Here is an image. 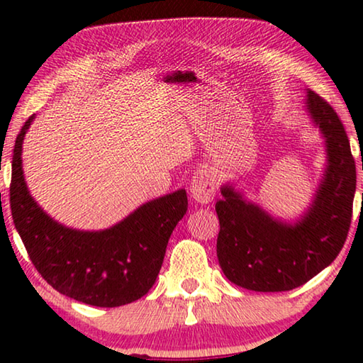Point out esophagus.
Listing matches in <instances>:
<instances>
[{"mask_svg": "<svg viewBox=\"0 0 363 363\" xmlns=\"http://www.w3.org/2000/svg\"><path fill=\"white\" fill-rule=\"evenodd\" d=\"M190 195L199 203H210L216 195V181L208 171H196L190 179Z\"/></svg>", "mask_w": 363, "mask_h": 363, "instance_id": "34e87169", "label": "esophagus"}]
</instances>
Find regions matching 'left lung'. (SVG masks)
<instances>
[{
	"instance_id": "obj_1",
	"label": "left lung",
	"mask_w": 363,
	"mask_h": 363,
	"mask_svg": "<svg viewBox=\"0 0 363 363\" xmlns=\"http://www.w3.org/2000/svg\"><path fill=\"white\" fill-rule=\"evenodd\" d=\"M304 108L325 139L327 164L314 200L286 223L247 200L233 184L220 187L218 259L232 284L251 291H290L315 277L340 255L352 218L355 162L333 107L307 89Z\"/></svg>"
}]
</instances>
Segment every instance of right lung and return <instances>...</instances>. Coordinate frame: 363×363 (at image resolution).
Masks as SVG:
<instances>
[{
    "mask_svg": "<svg viewBox=\"0 0 363 363\" xmlns=\"http://www.w3.org/2000/svg\"><path fill=\"white\" fill-rule=\"evenodd\" d=\"M35 115L16 139L11 213L35 269L54 290L79 303L118 307L143 298L155 284L167 245L187 211L184 189L158 196L104 230L59 224L30 195L22 169V144Z\"/></svg>",
    "mask_w": 363,
    "mask_h": 363,
    "instance_id": "add662e5",
    "label": "right lung"
}]
</instances>
